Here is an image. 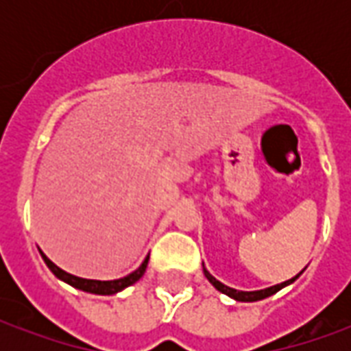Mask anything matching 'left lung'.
Here are the masks:
<instances>
[{
  "mask_svg": "<svg viewBox=\"0 0 351 351\" xmlns=\"http://www.w3.org/2000/svg\"><path fill=\"white\" fill-rule=\"evenodd\" d=\"M203 272H205V276L206 280L213 284L218 291H221V293H226L229 295V297H233V299H237V301H244V302H254V301H261V299H265V297H271L272 293H276V291H280L282 287L287 286V284H291V282H295V278L299 276H295V278L291 280H287V282H282V284H276V286H272V287H267V289H259V291H239V289H233V287H228V286H223L221 284L220 280H216L210 274V272L206 271L205 267H203Z\"/></svg>",
  "mask_w": 351,
  "mask_h": 351,
  "instance_id": "obj_1",
  "label": "left lung"
}]
</instances>
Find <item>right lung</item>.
I'll return each mask as SVG.
<instances>
[{
	"mask_svg": "<svg viewBox=\"0 0 351 351\" xmlns=\"http://www.w3.org/2000/svg\"><path fill=\"white\" fill-rule=\"evenodd\" d=\"M41 256L43 259H45L47 267L56 274L58 278L64 280V282H67V284H71V286L77 287V289H82V291H88V293H95V295H112V293H118V291H122L123 287L135 284V282L145 274L146 265H148V256H146V259L143 261V265L138 267L137 271H133L131 274H128V276H123V278L105 280V282H101V280H88V278H79V276H73V274H69V272L62 271L58 265L52 263V261H50L43 252H41Z\"/></svg>",
	"mask_w": 351,
	"mask_h": 351,
	"instance_id": "add662e5",
	"label": "right lung"
}]
</instances>
